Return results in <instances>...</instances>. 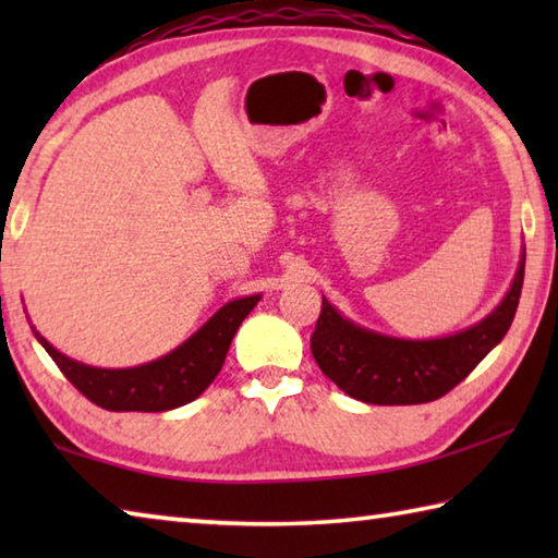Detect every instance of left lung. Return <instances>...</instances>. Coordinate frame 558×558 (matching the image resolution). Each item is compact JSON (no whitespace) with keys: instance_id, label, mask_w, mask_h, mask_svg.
Returning a JSON list of instances; mask_svg holds the SVG:
<instances>
[{"instance_id":"8db88e82","label":"left lung","mask_w":558,"mask_h":558,"mask_svg":"<svg viewBox=\"0 0 558 558\" xmlns=\"http://www.w3.org/2000/svg\"><path fill=\"white\" fill-rule=\"evenodd\" d=\"M526 248L519 253L512 286L493 313L460 332L405 339L362 327L323 295V313L310 349L319 369L347 396L376 405L428 403L448 393L502 342L524 282Z\"/></svg>"}]
</instances>
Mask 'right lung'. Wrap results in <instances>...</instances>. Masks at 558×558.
Wrapping results in <instances>:
<instances>
[{
  "instance_id": "obj_1",
  "label": "right lung",
  "mask_w": 558,
  "mask_h": 558,
  "mask_svg": "<svg viewBox=\"0 0 558 558\" xmlns=\"http://www.w3.org/2000/svg\"><path fill=\"white\" fill-rule=\"evenodd\" d=\"M260 298L263 295H245L226 302L172 352L153 362L125 366V369H102V366H90L65 356L32 325V319L29 325L36 342L59 364L65 379L100 409L159 413L192 403L209 389L229 354L235 329L251 315Z\"/></svg>"
}]
</instances>
